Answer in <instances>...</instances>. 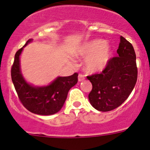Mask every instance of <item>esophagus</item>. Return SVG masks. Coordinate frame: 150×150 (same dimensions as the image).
<instances>
[{"mask_svg": "<svg viewBox=\"0 0 150 150\" xmlns=\"http://www.w3.org/2000/svg\"><path fill=\"white\" fill-rule=\"evenodd\" d=\"M83 79H85V75H83V74H79V75H78V80H79V82L83 81Z\"/></svg>", "mask_w": 150, "mask_h": 150, "instance_id": "34e87169", "label": "esophagus"}]
</instances>
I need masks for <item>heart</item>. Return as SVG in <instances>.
<instances>
[{"label":"heart","mask_w":150,"mask_h":150,"mask_svg":"<svg viewBox=\"0 0 150 150\" xmlns=\"http://www.w3.org/2000/svg\"><path fill=\"white\" fill-rule=\"evenodd\" d=\"M75 55L87 59L86 66L88 71H102L107 66L111 55V47L104 40H95L86 43L77 50Z\"/></svg>","instance_id":"obj_1"}]
</instances>
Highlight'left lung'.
Returning <instances> with one entry per match:
<instances>
[{
  "label": "left lung",
  "mask_w": 150,
  "mask_h": 150,
  "mask_svg": "<svg viewBox=\"0 0 150 150\" xmlns=\"http://www.w3.org/2000/svg\"><path fill=\"white\" fill-rule=\"evenodd\" d=\"M118 56L109 60L100 74L87 76L92 84L88 94L90 104L107 112L120 107L132 93L137 79L136 54L131 43L120 37Z\"/></svg>",
  "instance_id": "1"
}]
</instances>
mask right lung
<instances>
[{"label": "right lung", "mask_w": 150, "mask_h": 150, "mask_svg": "<svg viewBox=\"0 0 150 150\" xmlns=\"http://www.w3.org/2000/svg\"><path fill=\"white\" fill-rule=\"evenodd\" d=\"M22 48L16 52L11 68V77L19 100L30 112L38 115L55 114L63 107L69 90L77 83L78 74L69 76H59L47 86L35 87L26 83L20 71L19 55Z\"/></svg>", "instance_id": "add662e5"}]
</instances>
